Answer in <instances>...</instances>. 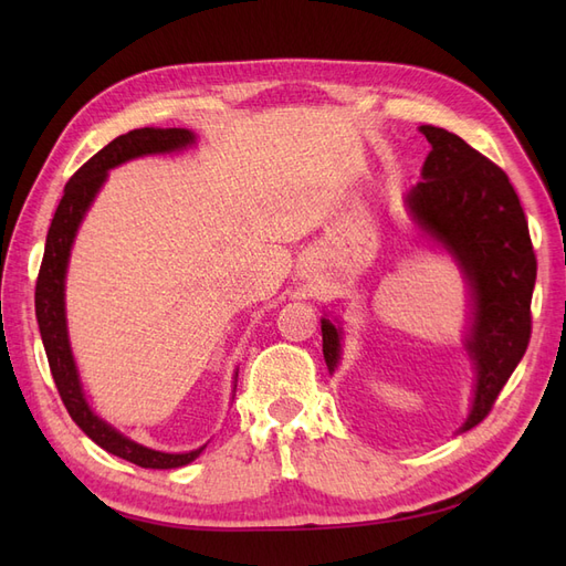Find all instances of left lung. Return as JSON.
<instances>
[{"label":"left lung","instance_id":"obj_1","mask_svg":"<svg viewBox=\"0 0 566 566\" xmlns=\"http://www.w3.org/2000/svg\"><path fill=\"white\" fill-rule=\"evenodd\" d=\"M422 181L406 202L418 227L451 250L472 285L474 321L465 347L476 366L472 410L462 432L482 422L528 347L536 254L515 186L503 169L458 134L434 125ZM323 356L333 373L339 331L323 318Z\"/></svg>","mask_w":566,"mask_h":566}]
</instances>
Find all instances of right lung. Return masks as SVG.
Listing matches in <instances>:
<instances>
[{"instance_id": "right-lung-1", "label": "right lung", "mask_w": 566, "mask_h": 566, "mask_svg": "<svg viewBox=\"0 0 566 566\" xmlns=\"http://www.w3.org/2000/svg\"><path fill=\"white\" fill-rule=\"evenodd\" d=\"M188 144H193V134L188 129L144 127V129H132L123 136H117V139H113L108 146L101 148L94 158L84 163L71 177V181L65 184V191L56 208V214L51 219L44 256L38 273V285H35V312H38L44 352L67 413H71V418L77 422L80 430L92 441H96L101 449H106L108 453L123 460H129L134 465L150 468V470H172V468L188 465V462L200 455L205 447L188 453L153 451L142 447V443L123 437L117 430H113L108 422L94 416V410L90 408L87 399H84L82 394L71 345H67L63 281H65V266H67V256H71L75 231L80 227L84 212H87V208L92 205L101 184L106 181L108 169L125 160L146 156V153H167V150L184 148Z\"/></svg>"}]
</instances>
